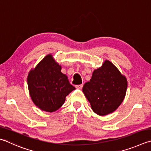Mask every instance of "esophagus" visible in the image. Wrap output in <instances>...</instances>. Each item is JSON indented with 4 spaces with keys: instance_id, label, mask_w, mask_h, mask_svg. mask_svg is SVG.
I'll use <instances>...</instances> for the list:
<instances>
[{
    "instance_id": "34e87169",
    "label": "esophagus",
    "mask_w": 151,
    "mask_h": 151,
    "mask_svg": "<svg viewBox=\"0 0 151 151\" xmlns=\"http://www.w3.org/2000/svg\"><path fill=\"white\" fill-rule=\"evenodd\" d=\"M83 87V84H80V85H76V88L78 89H82V88Z\"/></svg>"
}]
</instances>
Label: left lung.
Returning a JSON list of instances; mask_svg holds the SVG:
<instances>
[{"label":"left lung","mask_w":151,"mask_h":151,"mask_svg":"<svg viewBox=\"0 0 151 151\" xmlns=\"http://www.w3.org/2000/svg\"><path fill=\"white\" fill-rule=\"evenodd\" d=\"M127 81L117 68L108 60L94 70L89 82L83 88L93 111L99 116L114 112L124 100Z\"/></svg>","instance_id":"1"}]
</instances>
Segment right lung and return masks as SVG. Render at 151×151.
<instances>
[{
	"mask_svg": "<svg viewBox=\"0 0 151 151\" xmlns=\"http://www.w3.org/2000/svg\"><path fill=\"white\" fill-rule=\"evenodd\" d=\"M27 80L33 102L47 112L55 111L61 108L67 96L75 89L51 54L29 71Z\"/></svg>",
	"mask_w": 151,
	"mask_h": 151,
	"instance_id": "1",
	"label": "right lung"
}]
</instances>
